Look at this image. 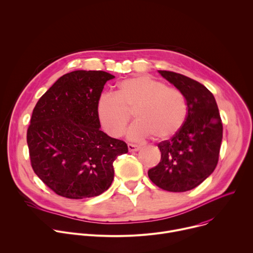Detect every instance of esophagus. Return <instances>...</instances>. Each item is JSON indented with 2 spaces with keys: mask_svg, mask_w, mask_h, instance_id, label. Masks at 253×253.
Instances as JSON below:
<instances>
[{
  "mask_svg": "<svg viewBox=\"0 0 253 253\" xmlns=\"http://www.w3.org/2000/svg\"><path fill=\"white\" fill-rule=\"evenodd\" d=\"M128 149L130 152H135V151H138L140 149V146L139 145H135V144H128Z\"/></svg>",
  "mask_w": 253,
  "mask_h": 253,
  "instance_id": "obj_1",
  "label": "esophagus"
}]
</instances>
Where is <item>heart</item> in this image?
<instances>
[{"instance_id": "1", "label": "heart", "mask_w": 253, "mask_h": 253, "mask_svg": "<svg viewBox=\"0 0 253 253\" xmlns=\"http://www.w3.org/2000/svg\"><path fill=\"white\" fill-rule=\"evenodd\" d=\"M133 110L137 121L128 130L131 140L151 135L155 140H166L182 128L187 117L183 94L146 75L123 80L116 94H103L97 104L100 123L111 137L124 133Z\"/></svg>"}]
</instances>
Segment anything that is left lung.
<instances>
[{
	"label": "left lung",
	"instance_id": "obj_1",
	"mask_svg": "<svg viewBox=\"0 0 253 253\" xmlns=\"http://www.w3.org/2000/svg\"><path fill=\"white\" fill-rule=\"evenodd\" d=\"M181 92L187 104L184 125L158 144L161 160L148 176L159 188L184 192L201 184L218 163L223 126L213 94L199 82L170 71H158Z\"/></svg>",
	"mask_w": 253,
	"mask_h": 253
}]
</instances>
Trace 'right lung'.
<instances>
[{
	"instance_id": "add662e5",
	"label": "right lung",
	"mask_w": 253,
	"mask_h": 253,
	"mask_svg": "<svg viewBox=\"0 0 253 253\" xmlns=\"http://www.w3.org/2000/svg\"><path fill=\"white\" fill-rule=\"evenodd\" d=\"M115 76L78 70L60 77L36 104L27 131L34 172L56 194L83 199L112 184L113 162L127 144L100 130L97 104Z\"/></svg>"
}]
</instances>
